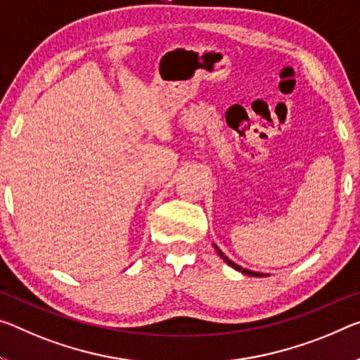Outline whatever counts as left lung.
I'll use <instances>...</instances> for the list:
<instances>
[{"label": "left lung", "instance_id": "left-lung-1", "mask_svg": "<svg viewBox=\"0 0 360 360\" xmlns=\"http://www.w3.org/2000/svg\"><path fill=\"white\" fill-rule=\"evenodd\" d=\"M213 247L216 248V252H218V255L221 256L222 259H224L227 264H229L231 267H233V269L236 271H238V272H242V274H245V276H252V277H264V276H267V274H261V272H255V271H250V269H245V267H242V266H238V264H236V262L233 261H231L229 258H227V256L221 252V250L216 247V245H213Z\"/></svg>", "mask_w": 360, "mask_h": 360}]
</instances>
